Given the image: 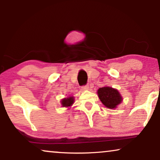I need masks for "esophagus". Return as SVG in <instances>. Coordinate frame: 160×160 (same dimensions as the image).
Listing matches in <instances>:
<instances>
[{"label": "esophagus", "mask_w": 160, "mask_h": 160, "mask_svg": "<svg viewBox=\"0 0 160 160\" xmlns=\"http://www.w3.org/2000/svg\"><path fill=\"white\" fill-rule=\"evenodd\" d=\"M82 88L83 90H88V89H89V85H84V86H83Z\"/></svg>", "instance_id": "34e87169"}]
</instances>
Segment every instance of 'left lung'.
<instances>
[{"mask_svg": "<svg viewBox=\"0 0 160 160\" xmlns=\"http://www.w3.org/2000/svg\"><path fill=\"white\" fill-rule=\"evenodd\" d=\"M98 95L102 103L108 108H116L122 101V96L117 89L110 87H100L98 90Z\"/></svg>", "mask_w": 160, "mask_h": 160, "instance_id": "left-lung-1", "label": "left lung"}]
</instances>
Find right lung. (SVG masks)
Listing matches in <instances>:
<instances>
[{
  "mask_svg": "<svg viewBox=\"0 0 160 160\" xmlns=\"http://www.w3.org/2000/svg\"><path fill=\"white\" fill-rule=\"evenodd\" d=\"M74 102V98L73 97H69L67 98H64L61 100V104L63 107H70L72 106Z\"/></svg>",
  "mask_w": 160,
  "mask_h": 160,
  "instance_id": "add662e5",
  "label": "right lung"
}]
</instances>
